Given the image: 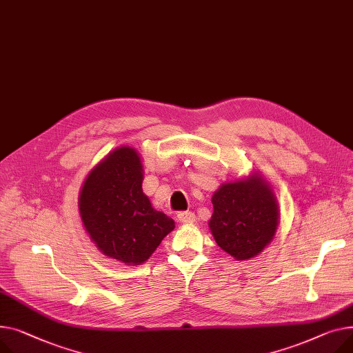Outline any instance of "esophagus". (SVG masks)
<instances>
[{"label":"esophagus","instance_id":"1","mask_svg":"<svg viewBox=\"0 0 353 353\" xmlns=\"http://www.w3.org/2000/svg\"><path fill=\"white\" fill-rule=\"evenodd\" d=\"M177 220L181 224H193L196 221V216L192 211H183V213L177 214Z\"/></svg>","mask_w":353,"mask_h":353}]
</instances>
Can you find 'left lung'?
<instances>
[{
    "label": "left lung",
    "instance_id": "1",
    "mask_svg": "<svg viewBox=\"0 0 353 353\" xmlns=\"http://www.w3.org/2000/svg\"><path fill=\"white\" fill-rule=\"evenodd\" d=\"M211 203L210 231L217 245L234 260H250L272 241L279 224V207L271 184L260 172L221 184Z\"/></svg>",
    "mask_w": 353,
    "mask_h": 353
}]
</instances>
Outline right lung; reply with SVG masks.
<instances>
[{"label": "right lung", "mask_w": 353, "mask_h": 353, "mask_svg": "<svg viewBox=\"0 0 353 353\" xmlns=\"http://www.w3.org/2000/svg\"><path fill=\"white\" fill-rule=\"evenodd\" d=\"M143 173L139 153L121 146L88 173L79 193V214L90 240L125 265L148 261L174 230V221L154 210L143 193Z\"/></svg>", "instance_id": "obj_1"}]
</instances>
